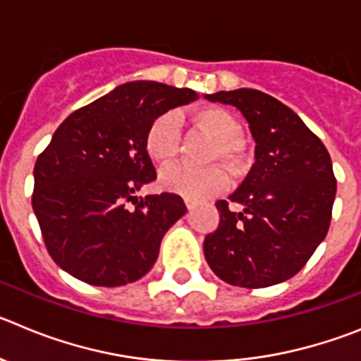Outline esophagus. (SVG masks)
<instances>
[{
    "mask_svg": "<svg viewBox=\"0 0 361 361\" xmlns=\"http://www.w3.org/2000/svg\"><path fill=\"white\" fill-rule=\"evenodd\" d=\"M184 202H186L188 209H191V207L195 206V202H193V200H190V198H184Z\"/></svg>",
    "mask_w": 361,
    "mask_h": 361,
    "instance_id": "1",
    "label": "esophagus"
}]
</instances>
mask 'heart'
Returning <instances> with one entry per match:
<instances>
[{"label":"heart","mask_w":361,"mask_h":361,"mask_svg":"<svg viewBox=\"0 0 361 361\" xmlns=\"http://www.w3.org/2000/svg\"><path fill=\"white\" fill-rule=\"evenodd\" d=\"M193 121L216 140L213 159H221L231 170H238L243 164V150L240 145L243 128L236 116L221 107H206L195 112ZM178 145H180L178 116L175 112H164L157 116L145 134V150L148 157L154 163L166 166L177 157ZM161 184L166 190L198 200L220 193L227 186V175L218 166L191 168L177 164L163 170Z\"/></svg>","instance_id":"obj_1"}]
</instances>
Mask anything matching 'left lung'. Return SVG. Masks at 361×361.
I'll use <instances>...</instances> for the list:
<instances>
[{
    "mask_svg": "<svg viewBox=\"0 0 361 361\" xmlns=\"http://www.w3.org/2000/svg\"><path fill=\"white\" fill-rule=\"evenodd\" d=\"M243 114L256 141V163L229 197L218 200L220 224L204 240L207 264L221 281L264 288L295 276L326 238L336 178L322 141L270 94L236 89L206 94Z\"/></svg>",
    "mask_w": 361,
    "mask_h": 361,
    "instance_id": "left-lung-1",
    "label": "left lung"
}]
</instances>
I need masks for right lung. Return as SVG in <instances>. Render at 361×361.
I'll use <instances>...</instances> for the list:
<instances>
[{"mask_svg": "<svg viewBox=\"0 0 361 361\" xmlns=\"http://www.w3.org/2000/svg\"><path fill=\"white\" fill-rule=\"evenodd\" d=\"M197 98L188 87L128 82L62 121L37 157L32 195L46 249L62 270L112 288L154 267L186 206L175 193L135 197L157 177L145 134L157 116Z\"/></svg>", "mask_w": 361, "mask_h": 361, "instance_id": "right-lung-1", "label": "right lung"}]
</instances>
